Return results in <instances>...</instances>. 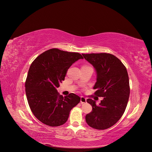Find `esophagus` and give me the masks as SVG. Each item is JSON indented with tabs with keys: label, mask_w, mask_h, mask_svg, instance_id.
<instances>
[{
	"label": "esophagus",
	"mask_w": 152,
	"mask_h": 152,
	"mask_svg": "<svg viewBox=\"0 0 152 152\" xmlns=\"http://www.w3.org/2000/svg\"><path fill=\"white\" fill-rule=\"evenodd\" d=\"M87 102V100L86 98H84V97H81V103L82 104H84V103H86Z\"/></svg>",
	"instance_id": "obj_1"
}]
</instances>
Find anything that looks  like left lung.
Listing matches in <instances>:
<instances>
[{"instance_id": "obj_1", "label": "left lung", "mask_w": 152, "mask_h": 152, "mask_svg": "<svg viewBox=\"0 0 152 152\" xmlns=\"http://www.w3.org/2000/svg\"><path fill=\"white\" fill-rule=\"evenodd\" d=\"M97 72V89L94 94L103 97L99 105L91 99L87 102L92 110L86 116V121L92 128L103 130L115 124L123 116L128 102L130 87L126 68L115 55L107 53L83 54Z\"/></svg>"}]
</instances>
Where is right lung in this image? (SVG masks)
I'll return each mask as SVG.
<instances>
[{
    "label": "right lung",
    "instance_id": "1",
    "mask_svg": "<svg viewBox=\"0 0 152 152\" xmlns=\"http://www.w3.org/2000/svg\"><path fill=\"white\" fill-rule=\"evenodd\" d=\"M83 58L77 52L51 49L39 55L31 63L25 91L31 110L38 120L52 127L66 122L71 110L81 99L73 93L63 97L57 89L65 79L69 68Z\"/></svg>",
    "mask_w": 152,
    "mask_h": 152
}]
</instances>
